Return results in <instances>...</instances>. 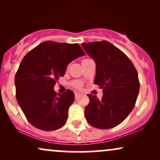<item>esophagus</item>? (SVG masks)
<instances>
[{
  "instance_id": "obj_1",
  "label": "esophagus",
  "mask_w": 160,
  "mask_h": 160,
  "mask_svg": "<svg viewBox=\"0 0 160 160\" xmlns=\"http://www.w3.org/2000/svg\"><path fill=\"white\" fill-rule=\"evenodd\" d=\"M80 95H81V94H80V93H79V92H75V98H78L80 96Z\"/></svg>"
}]
</instances>
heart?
Returning a JSON list of instances; mask_svg holds the SVG:
<instances>
[{"mask_svg": "<svg viewBox=\"0 0 160 160\" xmlns=\"http://www.w3.org/2000/svg\"><path fill=\"white\" fill-rule=\"evenodd\" d=\"M87 59L88 58H86V59H83L82 61H85V60H87ZM72 86H74V87L77 88V89H80V88L82 87V84L81 81H80V80H74V81H73L72 82Z\"/></svg>", "mask_w": 160, "mask_h": 160, "instance_id": "obj_1", "label": "heart"}]
</instances>
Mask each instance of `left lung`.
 Returning <instances> with one entry per match:
<instances>
[{
  "mask_svg": "<svg viewBox=\"0 0 160 160\" xmlns=\"http://www.w3.org/2000/svg\"><path fill=\"white\" fill-rule=\"evenodd\" d=\"M82 48L96 65L94 83L103 96L87 95L85 117L93 127L107 129L118 126L135 107L140 89L138 75L131 60L106 40L82 43Z\"/></svg>",
  "mask_w": 160,
  "mask_h": 160,
  "instance_id": "left-lung-1",
  "label": "left lung"
}]
</instances>
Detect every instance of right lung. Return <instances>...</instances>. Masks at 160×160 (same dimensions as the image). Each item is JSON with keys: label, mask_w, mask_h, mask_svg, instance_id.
Returning <instances> with one entry per match:
<instances>
[{"label": "right lung", "mask_w": 160, "mask_h": 160, "mask_svg": "<svg viewBox=\"0 0 160 160\" xmlns=\"http://www.w3.org/2000/svg\"><path fill=\"white\" fill-rule=\"evenodd\" d=\"M84 55L78 43L45 41L22 60L15 77L16 99L34 127L53 131L65 124L74 94L70 89L57 94L53 87L70 62Z\"/></svg>", "instance_id": "obj_1"}]
</instances>
